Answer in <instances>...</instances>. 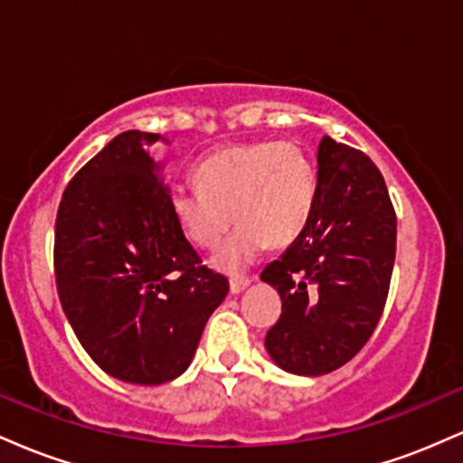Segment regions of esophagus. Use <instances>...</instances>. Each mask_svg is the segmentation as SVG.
<instances>
[{"label":"esophagus","mask_w":463,"mask_h":463,"mask_svg":"<svg viewBox=\"0 0 463 463\" xmlns=\"http://www.w3.org/2000/svg\"><path fill=\"white\" fill-rule=\"evenodd\" d=\"M250 285V279H246V276H232L231 279V291L232 294H241L243 289Z\"/></svg>","instance_id":"obj_1"}]
</instances>
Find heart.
<instances>
[{
  "label": "heart",
  "instance_id": "obj_1",
  "mask_svg": "<svg viewBox=\"0 0 463 463\" xmlns=\"http://www.w3.org/2000/svg\"><path fill=\"white\" fill-rule=\"evenodd\" d=\"M195 184L169 189V211L184 239L211 250L241 224L215 254L228 274L243 272L259 254L287 246L309 224L316 206V167L296 141H252L211 152L195 165Z\"/></svg>",
  "mask_w": 463,
  "mask_h": 463
}]
</instances>
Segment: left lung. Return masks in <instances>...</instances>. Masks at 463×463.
<instances>
[{
  "mask_svg": "<svg viewBox=\"0 0 463 463\" xmlns=\"http://www.w3.org/2000/svg\"><path fill=\"white\" fill-rule=\"evenodd\" d=\"M396 211L368 154L324 137L309 224L261 272L283 313L265 335L276 365L320 376L348 364L383 316Z\"/></svg>",
  "mask_w": 463,
  "mask_h": 463,
  "instance_id": "8db88e82",
  "label": "left lung"
}]
</instances>
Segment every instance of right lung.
I'll return each mask as SVG.
<instances>
[{
    "label": "right lung",
    "instance_id": "1",
    "mask_svg": "<svg viewBox=\"0 0 463 463\" xmlns=\"http://www.w3.org/2000/svg\"><path fill=\"white\" fill-rule=\"evenodd\" d=\"M117 135L69 180L56 215L58 298L89 357L126 383L161 385L189 368L204 324L228 294L169 211L147 147Z\"/></svg>",
    "mask_w": 463,
    "mask_h": 463
}]
</instances>
